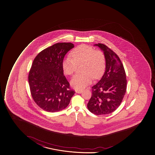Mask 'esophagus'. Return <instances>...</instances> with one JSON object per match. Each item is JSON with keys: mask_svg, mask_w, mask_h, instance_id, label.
Segmentation results:
<instances>
[{"mask_svg": "<svg viewBox=\"0 0 155 155\" xmlns=\"http://www.w3.org/2000/svg\"><path fill=\"white\" fill-rule=\"evenodd\" d=\"M75 92H76V93H78V94H80V93H81L82 92V90H76L75 91Z\"/></svg>", "mask_w": 155, "mask_h": 155, "instance_id": "1", "label": "esophagus"}]
</instances>
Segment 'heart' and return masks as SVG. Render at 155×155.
Returning a JSON list of instances; mask_svg holds the SVG:
<instances>
[{
  "mask_svg": "<svg viewBox=\"0 0 155 155\" xmlns=\"http://www.w3.org/2000/svg\"><path fill=\"white\" fill-rule=\"evenodd\" d=\"M71 56L63 60L62 68L66 75L74 73L76 64L82 63V71L84 73L77 74L71 79V84L74 88L82 90L104 73L106 61L104 54L101 51H95L93 48L85 45H81L74 49Z\"/></svg>",
  "mask_w": 155,
  "mask_h": 155,
  "instance_id": "b5f03b06",
  "label": "heart"
}]
</instances>
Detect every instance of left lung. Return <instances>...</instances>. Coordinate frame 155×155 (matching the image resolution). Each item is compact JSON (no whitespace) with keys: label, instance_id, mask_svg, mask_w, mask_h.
I'll return each instance as SVG.
<instances>
[{"label":"left lung","instance_id":"8db88e82","mask_svg":"<svg viewBox=\"0 0 155 155\" xmlns=\"http://www.w3.org/2000/svg\"><path fill=\"white\" fill-rule=\"evenodd\" d=\"M94 46L103 51L106 65L101 79L92 87V94L87 107L89 111L95 114H107L120 106L125 94V71L120 59L111 49L103 44Z\"/></svg>","mask_w":155,"mask_h":155}]
</instances>
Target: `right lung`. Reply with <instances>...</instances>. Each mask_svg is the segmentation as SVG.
Returning <instances> with one entry per match:
<instances>
[{"label":"right lung","instance_id":"1","mask_svg":"<svg viewBox=\"0 0 155 155\" xmlns=\"http://www.w3.org/2000/svg\"><path fill=\"white\" fill-rule=\"evenodd\" d=\"M71 43H58L44 49L35 58L28 76L32 97L41 109L49 112L64 109L75 91L71 90L62 68Z\"/></svg>","mask_w":155,"mask_h":155}]
</instances>
